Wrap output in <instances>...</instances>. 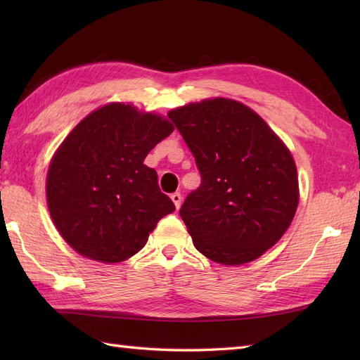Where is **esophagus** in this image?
Masks as SVG:
<instances>
[{
  "mask_svg": "<svg viewBox=\"0 0 360 360\" xmlns=\"http://www.w3.org/2000/svg\"><path fill=\"white\" fill-rule=\"evenodd\" d=\"M172 201L174 202V205H176V209H179L181 207V202H182V196H181V193L179 192H174V193H172Z\"/></svg>",
  "mask_w": 360,
  "mask_h": 360,
  "instance_id": "obj_1",
  "label": "esophagus"
}]
</instances>
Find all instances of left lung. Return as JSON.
<instances>
[{"label": "left lung", "instance_id": "obj_1", "mask_svg": "<svg viewBox=\"0 0 360 360\" xmlns=\"http://www.w3.org/2000/svg\"><path fill=\"white\" fill-rule=\"evenodd\" d=\"M201 173L179 215L212 262H254L288 231L298 205L292 155L249 106L207 98L168 112Z\"/></svg>", "mask_w": 360, "mask_h": 360}]
</instances>
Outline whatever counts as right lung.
I'll return each mask as SVG.
<instances>
[{
  "label": "right lung",
  "mask_w": 360,
  "mask_h": 360,
  "mask_svg": "<svg viewBox=\"0 0 360 360\" xmlns=\"http://www.w3.org/2000/svg\"><path fill=\"white\" fill-rule=\"evenodd\" d=\"M173 129L162 116L110 103L68 134L51 160L46 198L53 224L75 252L102 263L124 262L174 210L158 173L143 164Z\"/></svg>",
  "instance_id": "right-lung-1"
}]
</instances>
